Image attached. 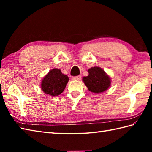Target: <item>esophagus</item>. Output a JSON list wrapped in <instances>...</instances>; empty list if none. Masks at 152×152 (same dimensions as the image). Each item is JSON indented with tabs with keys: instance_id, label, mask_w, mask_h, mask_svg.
Instances as JSON below:
<instances>
[{
	"instance_id": "34e87169",
	"label": "esophagus",
	"mask_w": 152,
	"mask_h": 152,
	"mask_svg": "<svg viewBox=\"0 0 152 152\" xmlns=\"http://www.w3.org/2000/svg\"><path fill=\"white\" fill-rule=\"evenodd\" d=\"M82 78L81 76H73L72 79L74 80H80Z\"/></svg>"
}]
</instances>
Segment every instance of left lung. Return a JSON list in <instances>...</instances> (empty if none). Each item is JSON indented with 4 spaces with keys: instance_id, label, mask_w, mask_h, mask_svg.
Wrapping results in <instances>:
<instances>
[{
    "instance_id": "1",
    "label": "left lung",
    "mask_w": 152,
    "mask_h": 152,
    "mask_svg": "<svg viewBox=\"0 0 152 152\" xmlns=\"http://www.w3.org/2000/svg\"><path fill=\"white\" fill-rule=\"evenodd\" d=\"M88 72L89 75L83 78V82L89 91L95 93H102L110 86V78L101 68L91 67Z\"/></svg>"
}]
</instances>
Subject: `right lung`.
Wrapping results in <instances>:
<instances>
[{
  "label": "right lung",
  "instance_id": "1",
  "mask_svg": "<svg viewBox=\"0 0 152 152\" xmlns=\"http://www.w3.org/2000/svg\"><path fill=\"white\" fill-rule=\"evenodd\" d=\"M69 80V77L63 74L59 69H53L43 78L41 88L46 94L57 96L63 93Z\"/></svg>",
  "mask_w": 152,
  "mask_h": 152
}]
</instances>
